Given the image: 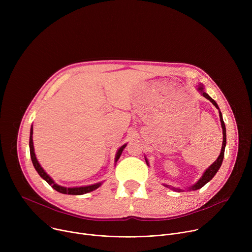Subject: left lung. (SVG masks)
<instances>
[{
    "label": "left lung",
    "instance_id": "left-lung-1",
    "mask_svg": "<svg viewBox=\"0 0 252 252\" xmlns=\"http://www.w3.org/2000/svg\"><path fill=\"white\" fill-rule=\"evenodd\" d=\"M196 90H197V92H198L201 95H203L205 98H207L208 100H210V102H212V104L219 110L220 119V123H221V127H222V134H223V135H222V138H223V139H222L221 152H220L219 158H217V160H215L210 166H208V167L205 169V171L202 173L201 177L198 179V181H197L193 186L188 188L187 190H197V189H201L203 186H205L209 181H211V179L213 178V176H214L215 174H217V172L219 171V169H220V166H221V163H222V160H223V157H224V150H225V147H226V129H225V125H224V122H223V119H222V114H221V112H220V107H219L217 101H215L214 99H212V98L204 92V86H203L202 84H198V85L196 86ZM146 162H147V164L149 165V160H148L147 158H146ZM163 187L168 188V189H172V190H174V191H178V192H181V191H184V190H185V189H177V188H174V187H170V186H168V185H163Z\"/></svg>",
    "mask_w": 252,
    "mask_h": 252
}]
</instances>
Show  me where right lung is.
<instances>
[{
	"label": "right lung",
	"instance_id": "obj_1",
	"mask_svg": "<svg viewBox=\"0 0 252 252\" xmlns=\"http://www.w3.org/2000/svg\"><path fill=\"white\" fill-rule=\"evenodd\" d=\"M29 146H30V154H31V158H32V164H33V167L35 168V170L38 171V173L40 174V176L45 179V181L54 189H56L57 191L61 192V193H63V194H73V195H81V194H85V193H88V192H91L96 189H98L101 185H102V182L100 183H97V184H94V185H90V186H86V187H75V188H65V187H62V186H59L57 185L54 179L44 170V168L41 166V164L39 163L37 158H35V155H34V149H33V142H32V126L31 127V131H30V142H29ZM126 147V143H125L124 146H122L118 152H117V155H116V158H115V163H117V161L119 160V158H121L122 156V153L123 151L125 150V148ZM116 165V164H115Z\"/></svg>",
	"mask_w": 252,
	"mask_h": 252
}]
</instances>
